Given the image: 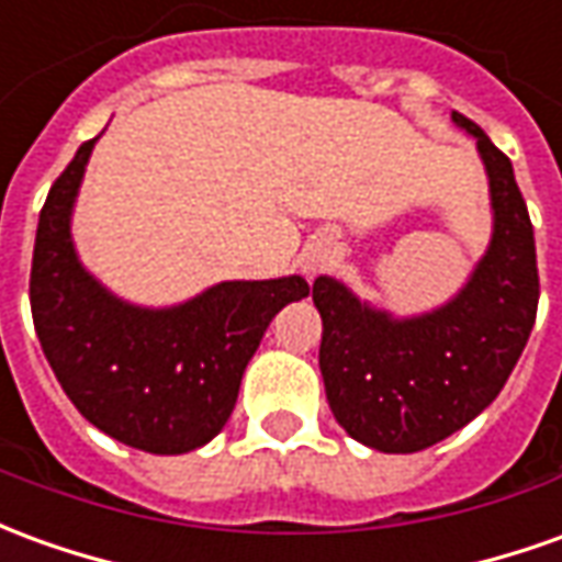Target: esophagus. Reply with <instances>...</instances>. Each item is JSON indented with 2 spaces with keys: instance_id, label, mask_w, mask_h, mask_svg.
<instances>
[{
  "instance_id": "esophagus-1",
  "label": "esophagus",
  "mask_w": 562,
  "mask_h": 562,
  "mask_svg": "<svg viewBox=\"0 0 562 562\" xmlns=\"http://www.w3.org/2000/svg\"><path fill=\"white\" fill-rule=\"evenodd\" d=\"M328 261H331V243L316 240L307 252H304V258H301V268L307 270V273H319Z\"/></svg>"
}]
</instances>
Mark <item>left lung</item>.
<instances>
[{
  "label": "left lung",
  "mask_w": 562,
  "mask_h": 562,
  "mask_svg": "<svg viewBox=\"0 0 562 562\" xmlns=\"http://www.w3.org/2000/svg\"><path fill=\"white\" fill-rule=\"evenodd\" d=\"M493 234L465 285L441 307L395 316L335 277H316L319 371L335 419L380 453H417L445 441L493 404L527 347L539 307L536 237L512 160L477 124Z\"/></svg>",
  "instance_id": "8db88e82"
}]
</instances>
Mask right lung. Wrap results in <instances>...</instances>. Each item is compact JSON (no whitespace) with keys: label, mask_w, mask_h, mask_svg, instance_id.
I'll return each instance as SVG.
<instances>
[{"label":"right lung","mask_w":562,"mask_h":562,"mask_svg":"<svg viewBox=\"0 0 562 562\" xmlns=\"http://www.w3.org/2000/svg\"><path fill=\"white\" fill-rule=\"evenodd\" d=\"M97 139L78 148L38 215L35 335L81 417L121 445L176 457L225 429L270 319L307 297L310 285L304 277L227 280L172 307H139L109 292L72 243V210Z\"/></svg>","instance_id":"obj_1"}]
</instances>
